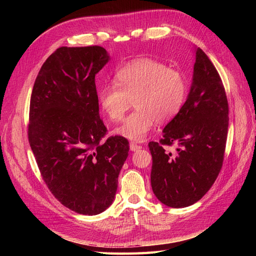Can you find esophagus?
I'll use <instances>...</instances> for the list:
<instances>
[{
	"label": "esophagus",
	"instance_id": "34e87169",
	"mask_svg": "<svg viewBox=\"0 0 256 256\" xmlns=\"http://www.w3.org/2000/svg\"><path fill=\"white\" fill-rule=\"evenodd\" d=\"M130 148H131L132 152H135V150H138L142 148V146L136 144V143H133V142H132L131 144H130Z\"/></svg>",
	"mask_w": 256,
	"mask_h": 256
}]
</instances>
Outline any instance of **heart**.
<instances>
[{
    "instance_id": "obj_1",
    "label": "heart",
    "mask_w": 256,
    "mask_h": 256,
    "mask_svg": "<svg viewBox=\"0 0 256 256\" xmlns=\"http://www.w3.org/2000/svg\"><path fill=\"white\" fill-rule=\"evenodd\" d=\"M187 90V80L182 72L167 68L155 59L140 58L118 70L114 86L98 90V101L112 122L121 121L133 102L136 110L114 133L140 142L155 122L166 124L180 112Z\"/></svg>"
}]
</instances>
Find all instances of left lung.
I'll return each instance as SVG.
<instances>
[{"instance_id":"8db88e82","label":"left lung","mask_w":256,"mask_h":256,"mask_svg":"<svg viewBox=\"0 0 256 256\" xmlns=\"http://www.w3.org/2000/svg\"><path fill=\"white\" fill-rule=\"evenodd\" d=\"M229 126L224 86L201 48L196 50L194 79L182 108L150 142L153 157L150 184L160 202L184 208L208 192L222 168ZM178 146L175 154L166 150Z\"/></svg>"}]
</instances>
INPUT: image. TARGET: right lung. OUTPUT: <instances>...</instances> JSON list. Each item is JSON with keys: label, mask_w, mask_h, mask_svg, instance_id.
<instances>
[{"label": "right lung", "mask_w": 256, "mask_h": 256, "mask_svg": "<svg viewBox=\"0 0 256 256\" xmlns=\"http://www.w3.org/2000/svg\"><path fill=\"white\" fill-rule=\"evenodd\" d=\"M108 62L101 46L59 47L32 86L27 135L38 170L59 202L94 216L111 206L128 140L110 136L99 116L96 74Z\"/></svg>", "instance_id": "right-lung-1"}]
</instances>
